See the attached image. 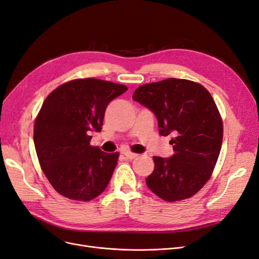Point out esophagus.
Returning a JSON list of instances; mask_svg holds the SVG:
<instances>
[{
    "label": "esophagus",
    "mask_w": 259,
    "mask_h": 259,
    "mask_svg": "<svg viewBox=\"0 0 259 259\" xmlns=\"http://www.w3.org/2000/svg\"><path fill=\"white\" fill-rule=\"evenodd\" d=\"M123 154L125 155V158L128 159V160H133V159H135V158H137V156H138L137 153L131 152V151H124Z\"/></svg>",
    "instance_id": "esophagus-1"
}]
</instances>
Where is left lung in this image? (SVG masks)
<instances>
[{
  "label": "left lung",
  "mask_w": 259,
  "mask_h": 259,
  "mask_svg": "<svg viewBox=\"0 0 259 259\" xmlns=\"http://www.w3.org/2000/svg\"><path fill=\"white\" fill-rule=\"evenodd\" d=\"M133 99L155 114L159 133L170 139V158L153 156L149 189L167 202L192 197L209 179L223 144V122L213 97L199 83L169 79L144 84Z\"/></svg>",
  "instance_id": "left-lung-1"
}]
</instances>
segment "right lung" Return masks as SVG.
Returning a JSON list of instances; mask_svg holds the SVG:
<instances>
[{"label": "right lung", "mask_w": 259, "mask_h": 259, "mask_svg": "<svg viewBox=\"0 0 259 259\" xmlns=\"http://www.w3.org/2000/svg\"><path fill=\"white\" fill-rule=\"evenodd\" d=\"M127 91L98 79L67 82L46 97L34 123L33 140L46 178L59 194L91 201L103 193L119 153L92 147L91 132H100L106 108Z\"/></svg>", "instance_id": "1"}]
</instances>
